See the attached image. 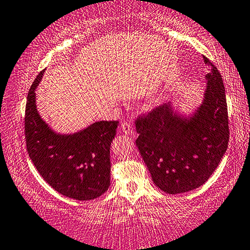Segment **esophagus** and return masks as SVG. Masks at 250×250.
<instances>
[{
    "instance_id": "1",
    "label": "esophagus",
    "mask_w": 250,
    "mask_h": 250,
    "mask_svg": "<svg viewBox=\"0 0 250 250\" xmlns=\"http://www.w3.org/2000/svg\"><path fill=\"white\" fill-rule=\"evenodd\" d=\"M121 129H122V132L124 133V134H129L133 132V128H132V125L129 124V123H127V122H124L123 123V124L121 125Z\"/></svg>"
}]
</instances>
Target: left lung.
Masks as SVG:
<instances>
[{"label":"left lung","mask_w":250,"mask_h":250,"mask_svg":"<svg viewBox=\"0 0 250 250\" xmlns=\"http://www.w3.org/2000/svg\"><path fill=\"white\" fill-rule=\"evenodd\" d=\"M209 72L205 101L190 121L157 106L135 121L136 138L144 163L157 188L179 194L201 187L216 170L229 142L225 86L217 67L203 57Z\"/></svg>","instance_id":"left-lung-1"}]
</instances>
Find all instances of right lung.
<instances>
[{
  "label": "right lung",
  "mask_w": 250,
  "mask_h": 250,
  "mask_svg": "<svg viewBox=\"0 0 250 250\" xmlns=\"http://www.w3.org/2000/svg\"><path fill=\"white\" fill-rule=\"evenodd\" d=\"M43 72L34 79L26 99V151L40 175L56 191L75 200H93L109 188V149L118 121L96 122L74 135H57L37 112L34 90Z\"/></svg>",
  "instance_id": "add662e5"
}]
</instances>
